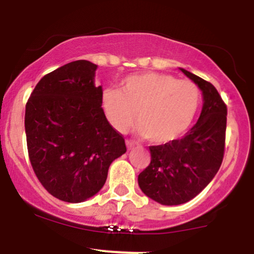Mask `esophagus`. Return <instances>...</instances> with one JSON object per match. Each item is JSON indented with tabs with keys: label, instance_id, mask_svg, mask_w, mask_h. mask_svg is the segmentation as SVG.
Segmentation results:
<instances>
[{
	"label": "esophagus",
	"instance_id": "obj_1",
	"mask_svg": "<svg viewBox=\"0 0 254 254\" xmlns=\"http://www.w3.org/2000/svg\"><path fill=\"white\" fill-rule=\"evenodd\" d=\"M127 149H132V148L135 147V143H133L132 141H129V139H127Z\"/></svg>",
	"mask_w": 254,
	"mask_h": 254
}]
</instances>
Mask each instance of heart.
I'll return each instance as SVG.
<instances>
[{"mask_svg":"<svg viewBox=\"0 0 254 254\" xmlns=\"http://www.w3.org/2000/svg\"><path fill=\"white\" fill-rule=\"evenodd\" d=\"M100 104L113 129L127 132L136 117L139 135L164 144L190 127L199 109L200 92L191 81L170 74L139 72L123 78L119 89H104Z\"/></svg>","mask_w":254,"mask_h":254,"instance_id":"b5f03b06","label":"heart"}]
</instances>
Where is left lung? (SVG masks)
Listing matches in <instances>:
<instances>
[{
	"instance_id": "8db88e82",
	"label": "left lung",
	"mask_w": 254,
	"mask_h": 254,
	"mask_svg": "<svg viewBox=\"0 0 254 254\" xmlns=\"http://www.w3.org/2000/svg\"><path fill=\"white\" fill-rule=\"evenodd\" d=\"M180 70L199 87L204 103L199 119L185 136L149 147L150 164L139 173L138 185L162 205H178L196 197L216 176L224 155L226 104L210 82Z\"/></svg>"
}]
</instances>
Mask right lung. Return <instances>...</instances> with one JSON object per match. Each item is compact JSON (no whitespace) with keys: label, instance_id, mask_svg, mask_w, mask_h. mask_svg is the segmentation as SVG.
<instances>
[{"label":"right lung","instance_id":"right-lung-1","mask_svg":"<svg viewBox=\"0 0 254 254\" xmlns=\"http://www.w3.org/2000/svg\"><path fill=\"white\" fill-rule=\"evenodd\" d=\"M97 64L75 61L49 72L26 104L25 131L34 173L58 199L80 203L100 191L113 160L127 151L105 118Z\"/></svg>","mask_w":254,"mask_h":254}]
</instances>
